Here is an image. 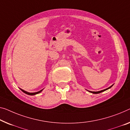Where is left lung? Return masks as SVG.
I'll return each instance as SVG.
<instances>
[{"label": "left lung", "mask_w": 130, "mask_h": 130, "mask_svg": "<svg viewBox=\"0 0 130 130\" xmlns=\"http://www.w3.org/2000/svg\"><path fill=\"white\" fill-rule=\"evenodd\" d=\"M112 86H113V85H111V86H110V87L107 88H106V89H103V90H102V91H98V92H93V91H89V92H91V93H95V94H96V93H101V92H102L105 91H106V90H107V89H109V88H111V87H112Z\"/></svg>", "instance_id": "1"}]
</instances>
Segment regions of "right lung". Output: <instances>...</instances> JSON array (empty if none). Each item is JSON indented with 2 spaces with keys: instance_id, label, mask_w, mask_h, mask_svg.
Masks as SVG:
<instances>
[{
  "instance_id": "add662e5",
  "label": "right lung",
  "mask_w": 130,
  "mask_h": 130,
  "mask_svg": "<svg viewBox=\"0 0 130 130\" xmlns=\"http://www.w3.org/2000/svg\"><path fill=\"white\" fill-rule=\"evenodd\" d=\"M23 92H24L25 93H26V94H27V95H36V94H38V93H39L40 92H42V91L43 90V89H42V90H41V91H38V92H33V93H30V92H27V91H25L24 90H23V89H20Z\"/></svg>"
}]
</instances>
